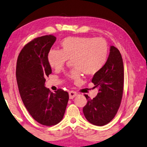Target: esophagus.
Listing matches in <instances>:
<instances>
[{"instance_id":"34e87169","label":"esophagus","mask_w":147,"mask_h":147,"mask_svg":"<svg viewBox=\"0 0 147 147\" xmlns=\"http://www.w3.org/2000/svg\"><path fill=\"white\" fill-rule=\"evenodd\" d=\"M69 99H71L74 98L76 96H77L78 94L76 92H74V91H71V92H69Z\"/></svg>"}]
</instances>
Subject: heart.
Here are the masks:
<instances>
[{
  "label": "heart",
  "instance_id": "1",
  "mask_svg": "<svg viewBox=\"0 0 147 147\" xmlns=\"http://www.w3.org/2000/svg\"><path fill=\"white\" fill-rule=\"evenodd\" d=\"M60 46L61 50L49 52V64L55 70H60L67 60L72 59V64L76 69L70 71L67 76L74 81L80 80L82 72L86 75L98 73L105 65L108 57V44L101 37L69 36L61 42Z\"/></svg>",
  "mask_w": 147,
  "mask_h": 147
}]
</instances>
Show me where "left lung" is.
Instances as JSON below:
<instances>
[{
    "label": "left lung",
    "instance_id": "obj_1",
    "mask_svg": "<svg viewBox=\"0 0 147 147\" xmlns=\"http://www.w3.org/2000/svg\"><path fill=\"white\" fill-rule=\"evenodd\" d=\"M92 82L99 92L93 99L85 95L88 102L83 113L91 124L102 126L113 119L122 98L124 64L119 50L114 46H111L105 65L94 74Z\"/></svg>",
    "mask_w": 147,
    "mask_h": 147
}]
</instances>
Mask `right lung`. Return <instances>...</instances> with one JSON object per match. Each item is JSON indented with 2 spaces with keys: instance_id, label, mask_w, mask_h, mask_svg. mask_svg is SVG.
I'll return each instance as SVG.
<instances>
[{
  "instance_id": "1",
  "label": "right lung",
  "mask_w": 147,
  "mask_h": 147,
  "mask_svg": "<svg viewBox=\"0 0 147 147\" xmlns=\"http://www.w3.org/2000/svg\"><path fill=\"white\" fill-rule=\"evenodd\" d=\"M56 37L34 38L20 53L16 79L23 103L32 118L44 125H55L63 118L69 94L61 89L55 93L45 87L46 77L52 73L48 54Z\"/></svg>"
}]
</instances>
